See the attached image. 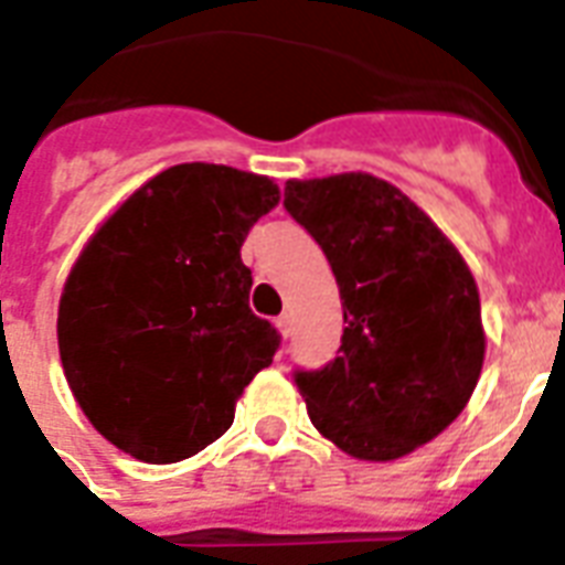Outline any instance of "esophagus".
Listing matches in <instances>:
<instances>
[{
	"mask_svg": "<svg viewBox=\"0 0 565 565\" xmlns=\"http://www.w3.org/2000/svg\"><path fill=\"white\" fill-rule=\"evenodd\" d=\"M277 329H279V335H282V338L291 335V318H288V315H279Z\"/></svg>",
	"mask_w": 565,
	"mask_h": 565,
	"instance_id": "esophagus-1",
	"label": "esophagus"
}]
</instances>
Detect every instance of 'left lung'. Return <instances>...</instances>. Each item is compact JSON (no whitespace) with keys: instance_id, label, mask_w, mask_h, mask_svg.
Masks as SVG:
<instances>
[{"instance_id":"left-lung-1","label":"left lung","mask_w":565,"mask_h":565,"mask_svg":"<svg viewBox=\"0 0 565 565\" xmlns=\"http://www.w3.org/2000/svg\"><path fill=\"white\" fill-rule=\"evenodd\" d=\"M286 210L323 247L344 335L323 370H297L311 426L359 461H396L435 440L484 364L481 300L446 233L367 171L288 180Z\"/></svg>"}]
</instances>
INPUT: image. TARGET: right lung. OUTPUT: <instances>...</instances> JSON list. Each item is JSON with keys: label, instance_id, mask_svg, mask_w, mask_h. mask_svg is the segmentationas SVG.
I'll list each match as a JSON object with an SVG mask.
<instances>
[{"label": "right lung", "instance_id": "1", "mask_svg": "<svg viewBox=\"0 0 565 565\" xmlns=\"http://www.w3.org/2000/svg\"><path fill=\"white\" fill-rule=\"evenodd\" d=\"M279 204L250 171L180 162L121 201L63 282L57 350L102 437L146 463L218 440L242 391L279 347L256 318L242 245Z\"/></svg>", "mask_w": 565, "mask_h": 565}]
</instances>
